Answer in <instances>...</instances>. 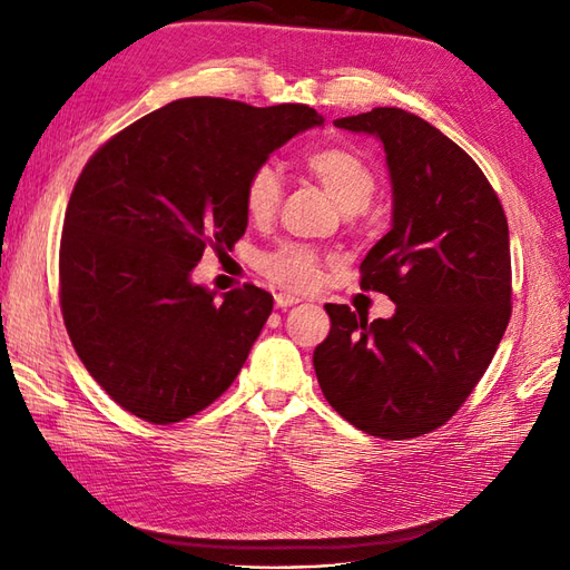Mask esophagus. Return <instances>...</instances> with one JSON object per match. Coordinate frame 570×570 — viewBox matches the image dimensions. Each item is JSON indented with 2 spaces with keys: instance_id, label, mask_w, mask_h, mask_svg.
Listing matches in <instances>:
<instances>
[{
  "instance_id": "34e87169",
  "label": "esophagus",
  "mask_w": 570,
  "mask_h": 570,
  "mask_svg": "<svg viewBox=\"0 0 570 570\" xmlns=\"http://www.w3.org/2000/svg\"><path fill=\"white\" fill-rule=\"evenodd\" d=\"M301 298H296V296H288V294H278L276 296V306L278 308H288V306H296Z\"/></svg>"
}]
</instances>
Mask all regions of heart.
Segmentation results:
<instances>
[{
    "label": "heart",
    "instance_id": "heart-1",
    "mask_svg": "<svg viewBox=\"0 0 570 570\" xmlns=\"http://www.w3.org/2000/svg\"><path fill=\"white\" fill-rule=\"evenodd\" d=\"M308 174L318 180L325 193L337 203L343 213L353 215L367 208L374 190H377V176L365 159L355 151L328 147L306 156ZM284 184L272 166L254 168L245 186V208L249 220L269 223L282 205ZM321 254L306 245H282L278 249L264 254L259 259L262 274L286 292H311L321 278Z\"/></svg>",
    "mask_w": 570,
    "mask_h": 570
}]
</instances>
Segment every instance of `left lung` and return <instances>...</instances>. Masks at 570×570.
<instances>
[{
	"instance_id": "obj_1",
	"label": "left lung",
	"mask_w": 570,
	"mask_h": 570,
	"mask_svg": "<svg viewBox=\"0 0 570 570\" xmlns=\"http://www.w3.org/2000/svg\"><path fill=\"white\" fill-rule=\"evenodd\" d=\"M382 141L392 227L362 259L365 292L392 318L325 304L313 350L328 404L355 429L402 441L443 426L475 390L512 313L510 227L480 166L426 119L399 107L335 119Z\"/></svg>"
}]
</instances>
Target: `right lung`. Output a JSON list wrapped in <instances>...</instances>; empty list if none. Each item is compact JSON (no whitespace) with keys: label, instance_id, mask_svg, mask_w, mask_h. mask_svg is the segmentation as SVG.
<instances>
[{"label":"right lung","instance_id":"add662e5","mask_svg":"<svg viewBox=\"0 0 570 570\" xmlns=\"http://www.w3.org/2000/svg\"><path fill=\"white\" fill-rule=\"evenodd\" d=\"M323 117L223 98L164 105L95 151L68 200L60 311L85 370L149 423H176L235 382L274 308L245 284H193L203 252L247 229L254 168Z\"/></svg>","mask_w":570,"mask_h":570}]
</instances>
